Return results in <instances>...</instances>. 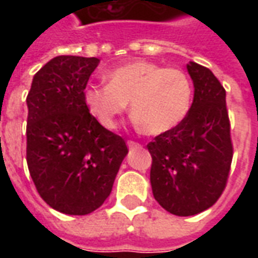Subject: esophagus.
<instances>
[{"instance_id":"esophagus-1","label":"esophagus","mask_w":258,"mask_h":258,"mask_svg":"<svg viewBox=\"0 0 258 258\" xmlns=\"http://www.w3.org/2000/svg\"><path fill=\"white\" fill-rule=\"evenodd\" d=\"M127 146L130 149H134V148H141V144L135 142V141H127Z\"/></svg>"}]
</instances>
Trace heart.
I'll use <instances>...</instances> for the list:
<instances>
[{"label": "heart", "instance_id": "heart-1", "mask_svg": "<svg viewBox=\"0 0 258 258\" xmlns=\"http://www.w3.org/2000/svg\"><path fill=\"white\" fill-rule=\"evenodd\" d=\"M106 85H90L84 103L91 114L113 130L127 107L149 135L168 133L186 117L192 103L188 76L151 60H133L105 73Z\"/></svg>", "mask_w": 258, "mask_h": 258}]
</instances>
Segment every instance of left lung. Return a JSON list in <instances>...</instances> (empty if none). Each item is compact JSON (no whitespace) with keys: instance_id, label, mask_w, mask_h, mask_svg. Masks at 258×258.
<instances>
[{"instance_id":"left-lung-1","label":"left lung","mask_w":258,"mask_h":258,"mask_svg":"<svg viewBox=\"0 0 258 258\" xmlns=\"http://www.w3.org/2000/svg\"><path fill=\"white\" fill-rule=\"evenodd\" d=\"M194 102L186 117L148 144L151 185L157 203L179 217L195 216L216 203L232 163L225 90L210 69L189 62Z\"/></svg>"}]
</instances>
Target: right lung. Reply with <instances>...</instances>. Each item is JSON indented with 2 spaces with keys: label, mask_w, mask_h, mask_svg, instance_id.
Listing matches in <instances>:
<instances>
[{
  "label": "right lung",
  "mask_w": 258,
  "mask_h": 258,
  "mask_svg": "<svg viewBox=\"0 0 258 258\" xmlns=\"http://www.w3.org/2000/svg\"><path fill=\"white\" fill-rule=\"evenodd\" d=\"M98 58L62 55L33 77L27 102L26 159L44 202L70 216L103 205L120 164L125 141L99 124L84 103V90Z\"/></svg>",
  "instance_id": "add662e5"
}]
</instances>
